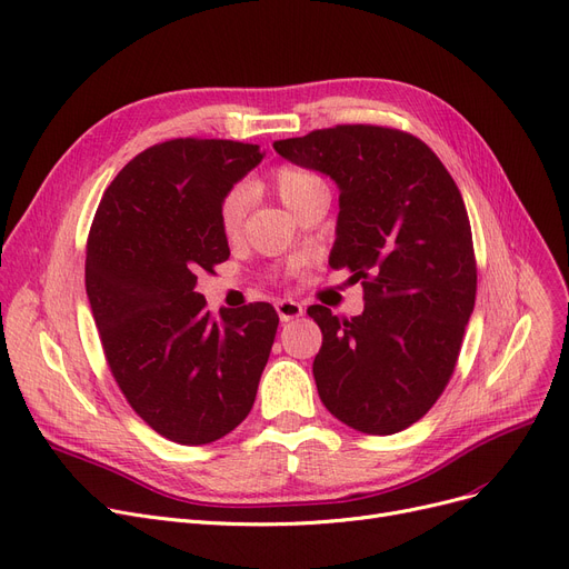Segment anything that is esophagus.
Here are the masks:
<instances>
[{
  "label": "esophagus",
  "instance_id": "obj_1",
  "mask_svg": "<svg viewBox=\"0 0 569 569\" xmlns=\"http://www.w3.org/2000/svg\"><path fill=\"white\" fill-rule=\"evenodd\" d=\"M302 305L300 302H295V300H279L277 302V313H279V318L283 320V323H288V320H292V318H298V316H302Z\"/></svg>",
  "mask_w": 569,
  "mask_h": 569
}]
</instances>
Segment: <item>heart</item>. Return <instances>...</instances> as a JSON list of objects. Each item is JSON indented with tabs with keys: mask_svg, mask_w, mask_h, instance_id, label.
<instances>
[{
	"mask_svg": "<svg viewBox=\"0 0 569 569\" xmlns=\"http://www.w3.org/2000/svg\"><path fill=\"white\" fill-rule=\"evenodd\" d=\"M271 183H274L279 200L292 213H298L300 209H305L316 200H330L328 183L320 179L316 171H309L298 164H281L279 169H274ZM246 209H249V188L237 186L226 194L223 204H220L218 218H220V230H223L226 237L239 234Z\"/></svg>",
	"mask_w": 569,
	"mask_h": 569,
	"instance_id": "heart-1",
	"label": "heart"
}]
</instances>
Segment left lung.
<instances>
[{"mask_svg":"<svg viewBox=\"0 0 569 569\" xmlns=\"http://www.w3.org/2000/svg\"><path fill=\"white\" fill-rule=\"evenodd\" d=\"M274 151L339 188L330 267H349L365 288V311L351 320L307 309L323 332L313 360L320 402L358 432H400L449 383L475 311L460 190L421 139L390 128L337 126L274 141Z\"/></svg>","mask_w":569,"mask_h":569,"instance_id":"obj_1","label":"left lung"}]
</instances>
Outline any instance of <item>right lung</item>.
Segmentation results:
<instances>
[{
  "mask_svg": "<svg viewBox=\"0 0 569 569\" xmlns=\"http://www.w3.org/2000/svg\"><path fill=\"white\" fill-rule=\"evenodd\" d=\"M264 153L171 139L122 167L94 213L86 290L111 375L158 435L202 447L249 416L279 316L267 302L207 311L197 274L230 258L226 194Z\"/></svg>",
  "mask_w": 569,
  "mask_h": 569,
  "instance_id": "obj_1",
  "label": "right lung"
}]
</instances>
